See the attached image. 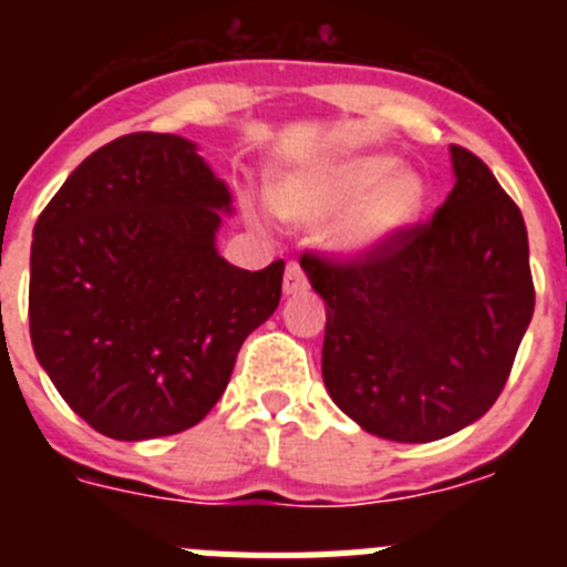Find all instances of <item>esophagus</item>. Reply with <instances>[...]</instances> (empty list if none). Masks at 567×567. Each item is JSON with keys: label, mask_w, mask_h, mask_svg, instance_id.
<instances>
[{"label": "esophagus", "mask_w": 567, "mask_h": 567, "mask_svg": "<svg viewBox=\"0 0 567 567\" xmlns=\"http://www.w3.org/2000/svg\"><path fill=\"white\" fill-rule=\"evenodd\" d=\"M309 280L307 275H303V269H300V264H287V272H284V292L287 295H300L307 292Z\"/></svg>", "instance_id": "34e87169"}]
</instances>
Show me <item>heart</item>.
I'll return each instance as SVG.
<instances>
[{"label":"heart","instance_id":"1","mask_svg":"<svg viewBox=\"0 0 567 567\" xmlns=\"http://www.w3.org/2000/svg\"><path fill=\"white\" fill-rule=\"evenodd\" d=\"M423 204V178L400 169L389 153L346 155L323 173L287 178L275 193V207L289 221L318 224L346 213L332 235V247L343 255L389 247L417 221Z\"/></svg>","mask_w":567,"mask_h":567}]
</instances>
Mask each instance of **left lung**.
I'll list each match as a JSON object with an SVG mask.
<instances>
[{
  "instance_id": "obj_1",
  "label": "left lung",
  "mask_w": 567,
  "mask_h": 567,
  "mask_svg": "<svg viewBox=\"0 0 567 567\" xmlns=\"http://www.w3.org/2000/svg\"><path fill=\"white\" fill-rule=\"evenodd\" d=\"M452 167L443 207L389 247L300 255L327 300L329 398L394 443H432L483 417L534 315L523 213L474 153L452 144Z\"/></svg>"
}]
</instances>
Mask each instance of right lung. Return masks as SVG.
<instances>
[{"mask_svg":"<svg viewBox=\"0 0 567 567\" xmlns=\"http://www.w3.org/2000/svg\"><path fill=\"white\" fill-rule=\"evenodd\" d=\"M233 198L182 135L130 133L87 155L33 227V352L64 403L113 440L202 423L240 343L280 303L284 260L215 249Z\"/></svg>","mask_w":567,"mask_h":567,"instance_id":"right-lung-1","label":"right lung"}]
</instances>
